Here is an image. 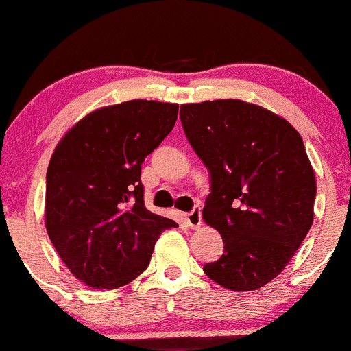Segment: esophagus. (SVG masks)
I'll return each mask as SVG.
<instances>
[{
    "label": "esophagus",
    "instance_id": "esophagus-1",
    "mask_svg": "<svg viewBox=\"0 0 351 351\" xmlns=\"http://www.w3.org/2000/svg\"><path fill=\"white\" fill-rule=\"evenodd\" d=\"M184 221L188 223L189 228L196 229L201 226V208L195 206L189 213H184Z\"/></svg>",
    "mask_w": 351,
    "mask_h": 351
}]
</instances>
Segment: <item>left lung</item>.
I'll return each instance as SVG.
<instances>
[{"label":"left lung","instance_id":"8db88e82","mask_svg":"<svg viewBox=\"0 0 351 351\" xmlns=\"http://www.w3.org/2000/svg\"><path fill=\"white\" fill-rule=\"evenodd\" d=\"M180 119L211 175L203 217L224 243L203 271L229 291L264 287L313 223L317 184L302 136L282 117L236 99L186 104Z\"/></svg>","mask_w":351,"mask_h":351}]
</instances>
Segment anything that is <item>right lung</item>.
Segmentation results:
<instances>
[{"instance_id": "add662e5", "label": "right lung", "mask_w": 351, "mask_h": 351, "mask_svg": "<svg viewBox=\"0 0 351 351\" xmlns=\"http://www.w3.org/2000/svg\"><path fill=\"white\" fill-rule=\"evenodd\" d=\"M176 104L128 100L84 117L56 147L46 175V229L67 269L94 289H117L148 267L165 229L145 208V156L167 138Z\"/></svg>"}]
</instances>
